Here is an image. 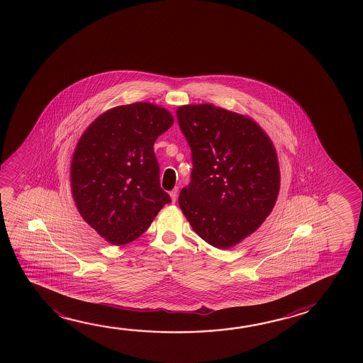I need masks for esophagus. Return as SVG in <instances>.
I'll return each instance as SVG.
<instances>
[{
	"instance_id": "esophagus-1",
	"label": "esophagus",
	"mask_w": 363,
	"mask_h": 363,
	"mask_svg": "<svg viewBox=\"0 0 363 363\" xmlns=\"http://www.w3.org/2000/svg\"><path fill=\"white\" fill-rule=\"evenodd\" d=\"M177 192H179V189H173V190L169 192V195L172 197L173 202H176V200H177Z\"/></svg>"
}]
</instances>
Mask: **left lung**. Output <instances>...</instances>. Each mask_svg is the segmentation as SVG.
Returning <instances> with one entry per match:
<instances>
[{"mask_svg": "<svg viewBox=\"0 0 363 363\" xmlns=\"http://www.w3.org/2000/svg\"><path fill=\"white\" fill-rule=\"evenodd\" d=\"M176 115L192 157L179 208L200 238L226 250L272 211L279 189L276 150L255 121L221 107L186 105Z\"/></svg>", "mask_w": 363, "mask_h": 363, "instance_id": "1", "label": "left lung"}]
</instances>
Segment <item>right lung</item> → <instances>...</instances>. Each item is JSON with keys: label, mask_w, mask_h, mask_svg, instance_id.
Segmentation results:
<instances>
[{"label": "right lung", "mask_w": 363, "mask_h": 363, "mask_svg": "<svg viewBox=\"0 0 363 363\" xmlns=\"http://www.w3.org/2000/svg\"><path fill=\"white\" fill-rule=\"evenodd\" d=\"M172 124L166 108L137 102L102 113L79 139L72 194L84 221L107 242L135 240L171 202L160 184L153 145Z\"/></svg>", "instance_id": "1"}]
</instances>
